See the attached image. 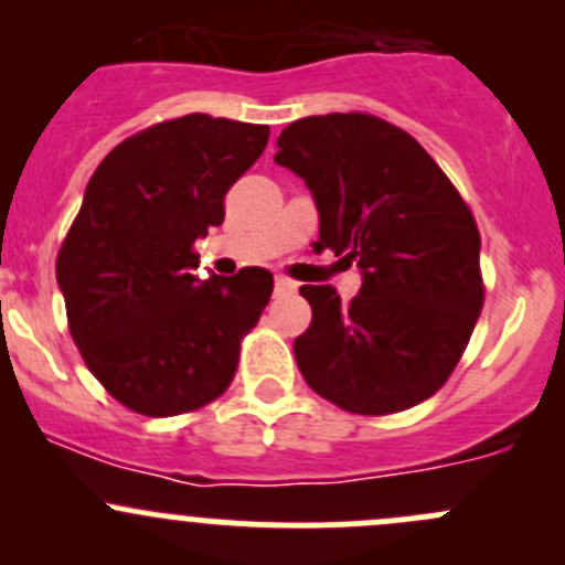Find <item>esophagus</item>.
<instances>
[{
  "label": "esophagus",
  "instance_id": "34e87169",
  "mask_svg": "<svg viewBox=\"0 0 565 565\" xmlns=\"http://www.w3.org/2000/svg\"><path fill=\"white\" fill-rule=\"evenodd\" d=\"M295 289H298V284H295L292 278L276 276V295H289V292H295Z\"/></svg>",
  "mask_w": 565,
  "mask_h": 565
}]
</instances>
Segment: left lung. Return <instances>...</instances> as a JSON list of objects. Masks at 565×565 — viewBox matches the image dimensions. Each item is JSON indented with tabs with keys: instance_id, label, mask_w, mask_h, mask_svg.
Segmentation results:
<instances>
[{
	"instance_id": "obj_1",
	"label": "left lung",
	"mask_w": 565,
	"mask_h": 565,
	"mask_svg": "<svg viewBox=\"0 0 565 565\" xmlns=\"http://www.w3.org/2000/svg\"><path fill=\"white\" fill-rule=\"evenodd\" d=\"M276 163L300 174L319 210L317 250L355 262L363 287H300L311 324L295 339L309 388L355 415H393L435 396L483 309L481 235L435 158L363 111L295 119Z\"/></svg>"
}]
</instances>
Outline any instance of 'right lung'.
Listing matches in <instances>:
<instances>
[{
    "label": "right lung",
    "instance_id": "right-lung-1",
    "mask_svg": "<svg viewBox=\"0 0 565 565\" xmlns=\"http://www.w3.org/2000/svg\"><path fill=\"white\" fill-rule=\"evenodd\" d=\"M267 139V125L185 114L128 136L95 169L56 281L84 363L122 407L169 418L230 388L273 276L243 267L199 281L193 243L224 224L226 191Z\"/></svg>",
    "mask_w": 565,
    "mask_h": 565
}]
</instances>
